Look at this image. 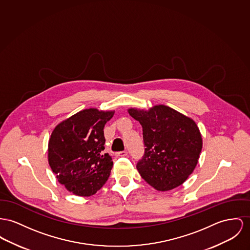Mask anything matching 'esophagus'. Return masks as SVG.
Masks as SVG:
<instances>
[{"label": "esophagus", "mask_w": 250, "mask_h": 250, "mask_svg": "<svg viewBox=\"0 0 250 250\" xmlns=\"http://www.w3.org/2000/svg\"><path fill=\"white\" fill-rule=\"evenodd\" d=\"M127 154H128V152L126 151V150H123V151H118L116 153V155L117 156H119V157H124V156H127Z\"/></svg>", "instance_id": "34e87169"}]
</instances>
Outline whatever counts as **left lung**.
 Here are the masks:
<instances>
[{
	"instance_id": "obj_1",
	"label": "left lung",
	"mask_w": 250,
	"mask_h": 250,
	"mask_svg": "<svg viewBox=\"0 0 250 250\" xmlns=\"http://www.w3.org/2000/svg\"><path fill=\"white\" fill-rule=\"evenodd\" d=\"M128 113L143 129L145 153L136 165L141 177L160 191L179 187L198 163L203 140L193 119L165 105Z\"/></svg>"
}]
</instances>
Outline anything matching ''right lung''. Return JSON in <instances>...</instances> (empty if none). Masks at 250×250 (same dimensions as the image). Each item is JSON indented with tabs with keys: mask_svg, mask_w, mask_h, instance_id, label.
I'll use <instances>...</instances> for the list:
<instances>
[{
	"mask_svg": "<svg viewBox=\"0 0 250 250\" xmlns=\"http://www.w3.org/2000/svg\"><path fill=\"white\" fill-rule=\"evenodd\" d=\"M115 111L85 109L59 123L48 142V163L58 181L78 196L95 194L108 180L112 157L104 152V126Z\"/></svg>",
	"mask_w": 250,
	"mask_h": 250,
	"instance_id": "right-lung-1",
	"label": "right lung"
}]
</instances>
